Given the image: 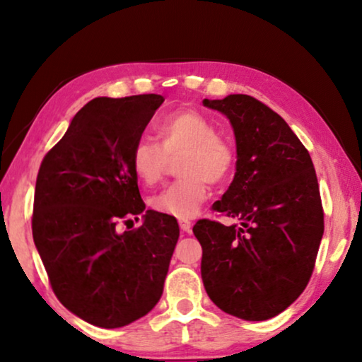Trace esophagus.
<instances>
[{
    "label": "esophagus",
    "instance_id": "esophagus-1",
    "mask_svg": "<svg viewBox=\"0 0 362 362\" xmlns=\"http://www.w3.org/2000/svg\"><path fill=\"white\" fill-rule=\"evenodd\" d=\"M180 227H181V230H182V232H189V230H191V227H192V224H191V221L182 219V221H180Z\"/></svg>",
    "mask_w": 362,
    "mask_h": 362
}]
</instances>
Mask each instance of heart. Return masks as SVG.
<instances>
[{"mask_svg": "<svg viewBox=\"0 0 362 362\" xmlns=\"http://www.w3.org/2000/svg\"><path fill=\"white\" fill-rule=\"evenodd\" d=\"M160 145L138 140L132 148L130 165L145 185H155L165 171L168 158L177 160L180 180L173 181L148 201L153 211L176 219H191L207 197V181L221 185L235 165L234 148L217 135L214 122L204 113L185 108L158 122L155 128Z\"/></svg>", "mask_w": 362, "mask_h": 362, "instance_id": "obj_1", "label": "heart"}]
</instances>
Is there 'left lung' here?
Here are the masks:
<instances>
[{
    "label": "left lung",
    "mask_w": 362,
    "mask_h": 362,
    "mask_svg": "<svg viewBox=\"0 0 362 362\" xmlns=\"http://www.w3.org/2000/svg\"><path fill=\"white\" fill-rule=\"evenodd\" d=\"M202 103L229 118L237 146L234 181L212 211L240 221L192 227L204 288L232 316L274 318L308 285L323 237L313 161L284 118L257 98L234 93Z\"/></svg>",
    "instance_id": "obj_1"
}]
</instances>
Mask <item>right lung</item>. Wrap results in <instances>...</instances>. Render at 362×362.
<instances>
[{
	"mask_svg": "<svg viewBox=\"0 0 362 362\" xmlns=\"http://www.w3.org/2000/svg\"><path fill=\"white\" fill-rule=\"evenodd\" d=\"M165 98L97 97L44 156L34 192L33 239L59 301L87 323L120 328L163 295L180 226L148 209L130 153ZM144 214L138 230L118 221ZM138 219V217H135Z\"/></svg>",
	"mask_w": 362,
	"mask_h": 362,
	"instance_id": "right-lung-1",
	"label": "right lung"
}]
</instances>
